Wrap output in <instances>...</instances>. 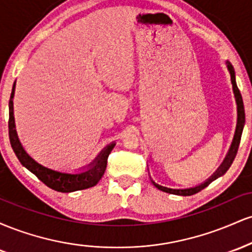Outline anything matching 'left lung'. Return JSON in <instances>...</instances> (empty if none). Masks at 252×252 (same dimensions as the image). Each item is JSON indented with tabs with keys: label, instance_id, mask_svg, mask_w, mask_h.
Returning a JSON list of instances; mask_svg holds the SVG:
<instances>
[{
	"label": "left lung",
	"instance_id": "obj_1",
	"mask_svg": "<svg viewBox=\"0 0 252 252\" xmlns=\"http://www.w3.org/2000/svg\"><path fill=\"white\" fill-rule=\"evenodd\" d=\"M226 65H227V70L230 71L231 83H232L233 92H235V97H236V102H237V108H238V124H237L236 135H235V138H233L232 146H231L230 152H228L226 158H225L224 162L221 163V166L219 167L218 170H217L215 174L211 176V178H210L209 180H207L206 182H204V184L199 185V186L193 187V189H167V187L160 186V185H158V184H155V182H153V184H154V186H155L158 189L163 190V192H166V193H170V194L184 195V196H186V195H193V194H195V193L200 192V190L204 189L205 187L209 186L211 182H212L213 180H216V179H218L219 176L224 175L225 173L227 172V169L231 167V164H232L233 160H235V158H236V155H237V152H238L239 143H241V137H242L243 128H244L245 112H244V104H243L241 91H239L238 86H237V83H236L235 70H233L232 65H231V63H228V62H226Z\"/></svg>",
	"mask_w": 252,
	"mask_h": 252
}]
</instances>
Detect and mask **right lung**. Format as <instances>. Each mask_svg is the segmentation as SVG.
I'll return each mask as SVG.
<instances>
[{
	"instance_id": "right-lung-1",
	"label": "right lung",
	"mask_w": 252,
	"mask_h": 252,
	"mask_svg": "<svg viewBox=\"0 0 252 252\" xmlns=\"http://www.w3.org/2000/svg\"><path fill=\"white\" fill-rule=\"evenodd\" d=\"M14 90H15V84L13 85L11 90L10 99H9V121H8V129H9V140L11 148L19 158L22 166H25L28 170H31L34 175L42 181L50 189L57 190V192L68 193L74 192V190L86 189L90 187H94L99 182L100 179L105 172L106 163H108L109 154L111 153L115 143L110 144L105 149L100 153L99 156L94 161L92 166L86 170V172L79 173V174H66V173L56 172L46 168L41 164L36 163L33 158H31L27 153L22 148L19 138H17L15 123H14V112H13V97Z\"/></svg>"
}]
</instances>
